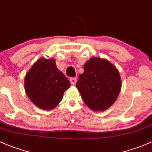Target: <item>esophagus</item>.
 <instances>
[{
  "label": "esophagus",
  "mask_w": 152,
  "mask_h": 152,
  "mask_svg": "<svg viewBox=\"0 0 152 152\" xmlns=\"http://www.w3.org/2000/svg\"><path fill=\"white\" fill-rule=\"evenodd\" d=\"M70 81H71V84L75 85V84H76V81H77V80H76V78H71V79H70Z\"/></svg>",
  "instance_id": "34e87169"
}]
</instances>
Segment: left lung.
Returning <instances> with one entry per match:
<instances>
[{"mask_svg":"<svg viewBox=\"0 0 152 152\" xmlns=\"http://www.w3.org/2000/svg\"><path fill=\"white\" fill-rule=\"evenodd\" d=\"M122 87L117 68L105 59L92 57L84 65L76 88L92 111H105L114 104Z\"/></svg>","mask_w":152,"mask_h":152,"instance_id":"left-lung-1","label":"left lung"}]
</instances>
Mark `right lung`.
<instances>
[{
	"label": "right lung",
	"instance_id": "add662e5",
	"mask_svg": "<svg viewBox=\"0 0 152 152\" xmlns=\"http://www.w3.org/2000/svg\"><path fill=\"white\" fill-rule=\"evenodd\" d=\"M70 86L69 80L57 69L53 58L41 57L25 75L27 95L36 106L44 110L55 108Z\"/></svg>",
	"mask_w": 152,
	"mask_h": 152
}]
</instances>
